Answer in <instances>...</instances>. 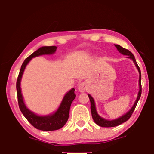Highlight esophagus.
Segmentation results:
<instances>
[{"label": "esophagus", "mask_w": 154, "mask_h": 154, "mask_svg": "<svg viewBox=\"0 0 154 154\" xmlns=\"http://www.w3.org/2000/svg\"><path fill=\"white\" fill-rule=\"evenodd\" d=\"M77 89H78V91L80 92V93H85V92L87 91L88 89L87 82H81L78 85V88H77Z\"/></svg>", "instance_id": "obj_1"}]
</instances>
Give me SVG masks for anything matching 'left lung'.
<instances>
[{
    "mask_svg": "<svg viewBox=\"0 0 154 154\" xmlns=\"http://www.w3.org/2000/svg\"><path fill=\"white\" fill-rule=\"evenodd\" d=\"M115 45L116 49H117L118 51H119L120 54L125 55V56H127V58H129V59H131L134 62V63H135L136 68L137 69V71L139 72V80H138L139 91L137 95V98H136L135 103H134L133 106H132L131 109H130L128 112L125 113V114H123L122 116H119V117L116 118V119H111V120L104 119V118L101 117V116L98 114V112H97V110H96V107H95V103L94 98H93L91 95L88 94V97H89L90 100H91V109L92 117H93V120H94V122L97 124V125H99L100 127H103V128H112V127H116V126H118V125H121V124L124 123L125 122L128 121V120L130 119V116H131L134 110H135L136 106H137V102H138L140 98L141 92H142V88H141V72L138 65H137V62H136L135 56H134V55L132 54L130 51H128V49L124 48L120 46L119 45Z\"/></svg>",
    "mask_w": 154,
    "mask_h": 154,
    "instance_id": "1",
    "label": "left lung"
}]
</instances>
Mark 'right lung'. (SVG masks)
<instances>
[{
    "instance_id": "add662e5",
    "label": "right lung",
    "mask_w": 154,
    "mask_h": 154,
    "mask_svg": "<svg viewBox=\"0 0 154 154\" xmlns=\"http://www.w3.org/2000/svg\"><path fill=\"white\" fill-rule=\"evenodd\" d=\"M56 49H57L56 46H43L35 51L23 62L17 81L18 103L22 114L32 126H34L36 129L43 130V131L57 130L64 126L68 120L69 115V109L71 104L76 97V95L75 94V88H72L64 95L59 108L56 111L51 113V114H46V115H38L29 110L24 103L22 93V89H21V80H22V75L25 70L26 65L29 63L32 59L37 57V56H42V55H52L55 54Z\"/></svg>"
}]
</instances>
